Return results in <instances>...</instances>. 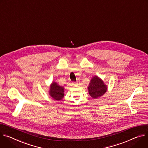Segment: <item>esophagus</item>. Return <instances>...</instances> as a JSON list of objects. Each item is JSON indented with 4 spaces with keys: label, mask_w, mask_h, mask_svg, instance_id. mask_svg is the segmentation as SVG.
<instances>
[{
    "label": "esophagus",
    "mask_w": 148,
    "mask_h": 148,
    "mask_svg": "<svg viewBox=\"0 0 148 148\" xmlns=\"http://www.w3.org/2000/svg\"><path fill=\"white\" fill-rule=\"evenodd\" d=\"M72 84L73 85H76V84H77V83L75 82H72Z\"/></svg>",
    "instance_id": "esophagus-1"
}]
</instances>
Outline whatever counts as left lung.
Here are the masks:
<instances>
[{
	"label": "left lung",
	"instance_id": "8db88e82",
	"mask_svg": "<svg viewBox=\"0 0 148 148\" xmlns=\"http://www.w3.org/2000/svg\"><path fill=\"white\" fill-rule=\"evenodd\" d=\"M88 89L90 96L96 99L105 94L107 90V86L101 79L95 76L91 79Z\"/></svg>",
	"mask_w": 148,
	"mask_h": 148
}]
</instances>
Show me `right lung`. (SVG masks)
Wrapping results in <instances>:
<instances>
[{
    "label": "right lung",
    "mask_w": 148,
    "mask_h": 148,
    "mask_svg": "<svg viewBox=\"0 0 148 148\" xmlns=\"http://www.w3.org/2000/svg\"><path fill=\"white\" fill-rule=\"evenodd\" d=\"M49 95L53 99L60 101L64 97V88L53 82L50 86Z\"/></svg>",
    "instance_id": "right-lung-1"
}]
</instances>
